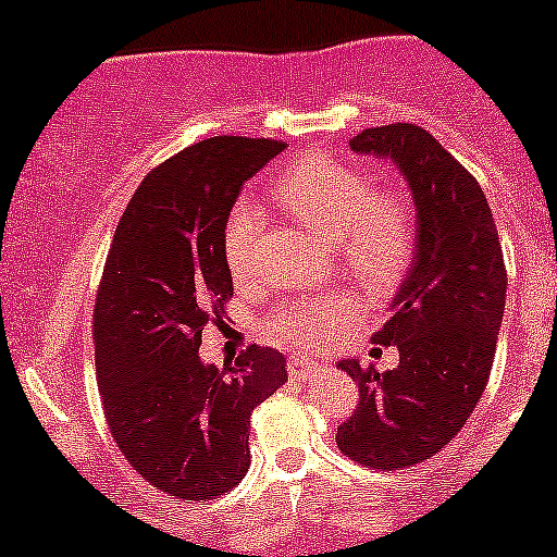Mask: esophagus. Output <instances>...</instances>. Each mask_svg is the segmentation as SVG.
<instances>
[{
  "label": "esophagus",
  "instance_id": "34e87169",
  "mask_svg": "<svg viewBox=\"0 0 557 557\" xmlns=\"http://www.w3.org/2000/svg\"><path fill=\"white\" fill-rule=\"evenodd\" d=\"M287 372L293 376H304V380H309V376H317L322 372V363L306 359V356H293V359L287 361Z\"/></svg>",
  "mask_w": 557,
  "mask_h": 557
}]
</instances>
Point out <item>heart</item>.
<instances>
[{"instance_id": "obj_1", "label": "heart", "mask_w": 557, "mask_h": 557, "mask_svg": "<svg viewBox=\"0 0 557 557\" xmlns=\"http://www.w3.org/2000/svg\"><path fill=\"white\" fill-rule=\"evenodd\" d=\"M277 198L304 225L335 243L345 270L359 283L380 287L406 270L417 238L411 207L393 190H376L363 170L327 157L298 159L277 183ZM259 227V209L246 201L227 216L222 251L235 283H251L257 274ZM354 314V300L335 293L285 306L270 319V330L298 345H319Z\"/></svg>"}]
</instances>
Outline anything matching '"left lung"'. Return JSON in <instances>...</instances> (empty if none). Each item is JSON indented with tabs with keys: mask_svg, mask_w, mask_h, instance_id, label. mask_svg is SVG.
<instances>
[{
	"mask_svg": "<svg viewBox=\"0 0 557 557\" xmlns=\"http://www.w3.org/2000/svg\"><path fill=\"white\" fill-rule=\"evenodd\" d=\"M350 149L393 162L417 207L413 259L374 335L398 348L400 363L382 374L359 359L337 363L359 385L337 447L361 466L393 471L443 450L474 413L495 359L508 274L484 190L424 127H369Z\"/></svg>",
	"mask_w": 557,
	"mask_h": 557,
	"instance_id": "8db88e82",
	"label": "left lung"
}]
</instances>
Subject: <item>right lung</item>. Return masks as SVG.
Returning a JSON list of instances; mask_svg holds the SVG:
<instances>
[{
    "instance_id": "add662e5",
    "label": "right lung",
    "mask_w": 557,
    "mask_h": 557,
    "mask_svg": "<svg viewBox=\"0 0 557 557\" xmlns=\"http://www.w3.org/2000/svg\"><path fill=\"white\" fill-rule=\"evenodd\" d=\"M283 140H198L144 177L117 222L94 309L96 380L127 463L183 500L233 490L251 463V411L287 382L285 356L251 345L233 367L198 356L233 298L222 233L248 177Z\"/></svg>"
}]
</instances>
